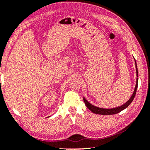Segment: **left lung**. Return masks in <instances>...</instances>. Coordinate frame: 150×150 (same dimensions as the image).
Returning a JSON list of instances; mask_svg holds the SVG:
<instances>
[{
	"label": "left lung",
	"instance_id": "left-lung-1",
	"mask_svg": "<svg viewBox=\"0 0 150 150\" xmlns=\"http://www.w3.org/2000/svg\"><path fill=\"white\" fill-rule=\"evenodd\" d=\"M134 62H135V67H136V71H137V81H136V85H135L134 92H133L132 95L131 96L130 99H129L126 102H125L124 104H122V105H121L120 106H117V107L112 108H103L98 107V106H96L93 105V104H91V103H89V102H88L87 100H86V98L84 97L83 100H84V102H85L86 106H87V107L89 108V109L91 110L92 112H93V113H95V114L104 115H114V114L118 113V112H121L122 110H124L125 108H126L129 105H130V104H131V102H132L133 101V100H134L135 95H136L137 87H138V80H139L138 79V77H139L138 69H137V63H136V61H135V59H134Z\"/></svg>",
	"mask_w": 150,
	"mask_h": 150
}]
</instances>
